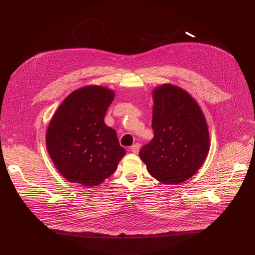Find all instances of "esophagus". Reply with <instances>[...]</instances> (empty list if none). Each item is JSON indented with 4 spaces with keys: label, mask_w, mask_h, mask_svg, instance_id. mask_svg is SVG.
I'll list each match as a JSON object with an SVG mask.
<instances>
[{
    "label": "esophagus",
    "mask_w": 255,
    "mask_h": 255,
    "mask_svg": "<svg viewBox=\"0 0 255 255\" xmlns=\"http://www.w3.org/2000/svg\"><path fill=\"white\" fill-rule=\"evenodd\" d=\"M130 150H131L132 153L137 154L138 151H139V145H138V143H134V145L131 146V149H130Z\"/></svg>",
    "instance_id": "obj_1"
}]
</instances>
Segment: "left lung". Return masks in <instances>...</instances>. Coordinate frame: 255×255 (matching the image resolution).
I'll use <instances>...</instances> for the list:
<instances>
[{
	"mask_svg": "<svg viewBox=\"0 0 255 255\" xmlns=\"http://www.w3.org/2000/svg\"><path fill=\"white\" fill-rule=\"evenodd\" d=\"M154 137L139 151L155 179L184 182L201 168L209 151L206 120L194 98L182 88L162 84L153 91Z\"/></svg>",
	"mask_w": 255,
	"mask_h": 255,
	"instance_id": "obj_1",
	"label": "left lung"
}]
</instances>
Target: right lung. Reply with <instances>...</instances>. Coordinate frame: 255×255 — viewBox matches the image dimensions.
<instances>
[{"label":"right lung","instance_id":"obj_1","mask_svg":"<svg viewBox=\"0 0 255 255\" xmlns=\"http://www.w3.org/2000/svg\"><path fill=\"white\" fill-rule=\"evenodd\" d=\"M115 93L88 85L66 97L53 116L47 149L58 172L71 182L99 185L116 171L126 151L116 131L104 123Z\"/></svg>","mask_w":255,"mask_h":255}]
</instances>
